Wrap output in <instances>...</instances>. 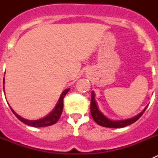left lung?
Returning <instances> with one entry per match:
<instances>
[{"mask_svg": "<svg viewBox=\"0 0 158 158\" xmlns=\"http://www.w3.org/2000/svg\"><path fill=\"white\" fill-rule=\"evenodd\" d=\"M147 108V106L144 108V110L135 115V117L132 118H127V119H122V120H112L110 118H107V116L103 114L101 111L99 109L97 103L95 99V93L94 92L92 91L91 95V105H90V111H91L92 117L94 119L95 122L97 124H99L100 126L104 127H109V128H121L124 127L129 126L131 124L134 123L135 121H137L142 115V114L144 113L146 109Z\"/></svg>", "mask_w": 158, "mask_h": 158, "instance_id": "left-lung-1", "label": "left lung"}]
</instances>
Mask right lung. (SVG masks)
<instances>
[{
	"mask_svg": "<svg viewBox=\"0 0 158 158\" xmlns=\"http://www.w3.org/2000/svg\"><path fill=\"white\" fill-rule=\"evenodd\" d=\"M4 84H5V78H4V81H3V89H5ZM69 89H65V90H64L62 93V94H61V96H60L58 103H57V104L55 105V107H54V108L53 109V111H51L50 114L46 115L45 117L40 118V119L29 120V119L23 118H22L21 116H19V115H17V114L13 111V109H12V107H10V108L12 111V112L15 114V115L19 118V120L21 121V122H23V123L26 124V125H28V126L31 127H45L51 126L53 124L56 123L58 122V119H59L60 117H61L62 110H63V99L64 97H65V95H66V93L69 92Z\"/></svg>",
	"mask_w": 158,
	"mask_h": 158,
	"instance_id": "add662e5",
	"label": "right lung"
}]
</instances>
